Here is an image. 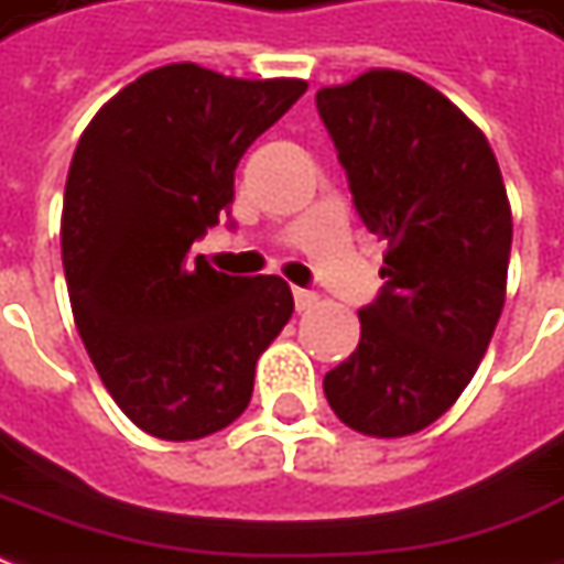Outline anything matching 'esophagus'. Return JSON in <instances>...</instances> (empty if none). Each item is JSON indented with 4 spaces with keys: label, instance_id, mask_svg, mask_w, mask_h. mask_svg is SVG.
<instances>
[{
    "label": "esophagus",
    "instance_id": "obj_1",
    "mask_svg": "<svg viewBox=\"0 0 564 564\" xmlns=\"http://www.w3.org/2000/svg\"><path fill=\"white\" fill-rule=\"evenodd\" d=\"M316 301H319V294L313 289H294V307L297 310H310Z\"/></svg>",
    "mask_w": 564,
    "mask_h": 564
}]
</instances>
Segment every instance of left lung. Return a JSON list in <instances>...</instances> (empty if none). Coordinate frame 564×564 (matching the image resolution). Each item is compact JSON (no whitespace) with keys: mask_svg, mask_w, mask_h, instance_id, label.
<instances>
[{"mask_svg":"<svg viewBox=\"0 0 564 564\" xmlns=\"http://www.w3.org/2000/svg\"><path fill=\"white\" fill-rule=\"evenodd\" d=\"M354 207L388 241L360 344L323 379L344 425L429 429L466 391L506 297L512 214L497 158L449 98L400 70L316 93Z\"/></svg>","mask_w":564,"mask_h":564,"instance_id":"1","label":"left lung"}]
</instances>
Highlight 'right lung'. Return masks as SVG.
<instances>
[{
	"mask_svg": "<svg viewBox=\"0 0 564 564\" xmlns=\"http://www.w3.org/2000/svg\"><path fill=\"white\" fill-rule=\"evenodd\" d=\"M304 79L167 64L79 135L62 214L70 307L89 360L142 432L198 441L245 413L257 357L291 319L289 282L229 275L192 245L229 217L236 167Z\"/></svg>",
	"mask_w": 564,
	"mask_h": 564,
	"instance_id": "obj_1",
	"label": "right lung"
}]
</instances>
